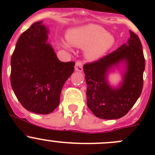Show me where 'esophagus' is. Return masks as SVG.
Returning <instances> with one entry per match:
<instances>
[{"mask_svg":"<svg viewBox=\"0 0 155 155\" xmlns=\"http://www.w3.org/2000/svg\"><path fill=\"white\" fill-rule=\"evenodd\" d=\"M75 70L78 72H82L83 70V64H82V61L78 60L76 62V64H75Z\"/></svg>","mask_w":155,"mask_h":155,"instance_id":"obj_1","label":"esophagus"}]
</instances>
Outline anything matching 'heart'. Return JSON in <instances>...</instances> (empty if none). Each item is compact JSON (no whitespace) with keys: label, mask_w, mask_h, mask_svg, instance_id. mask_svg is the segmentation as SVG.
I'll return each mask as SVG.
<instances>
[{"label":"heart","mask_w":155,"mask_h":155,"mask_svg":"<svg viewBox=\"0 0 155 155\" xmlns=\"http://www.w3.org/2000/svg\"><path fill=\"white\" fill-rule=\"evenodd\" d=\"M67 37L69 43L73 46L87 47L86 55L91 60L100 58L115 43L113 36L97 25H87L71 30ZM64 45L68 47L67 43Z\"/></svg>","instance_id":"heart-1"}]
</instances>
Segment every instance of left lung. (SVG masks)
<instances>
[{
  "mask_svg": "<svg viewBox=\"0 0 155 155\" xmlns=\"http://www.w3.org/2000/svg\"><path fill=\"white\" fill-rule=\"evenodd\" d=\"M127 44L83 67L87 83V106L95 116L102 119H118L134 107L142 93L145 58L138 35L130 31ZM121 60L127 63L123 84L112 89L107 84L108 69Z\"/></svg>",
  "mask_w": 155,
  "mask_h": 155,
  "instance_id": "8db88e82",
  "label": "left lung"
}]
</instances>
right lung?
<instances>
[{"instance_id":"add662e5","label":"right lung","mask_w":155,"mask_h":155,"mask_svg":"<svg viewBox=\"0 0 155 155\" xmlns=\"http://www.w3.org/2000/svg\"><path fill=\"white\" fill-rule=\"evenodd\" d=\"M43 21L31 25L20 35L11 57V86L27 110L49 114L59 106L63 85L75 62H62L47 43L48 31Z\"/></svg>"}]
</instances>
